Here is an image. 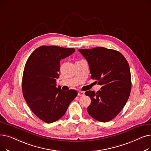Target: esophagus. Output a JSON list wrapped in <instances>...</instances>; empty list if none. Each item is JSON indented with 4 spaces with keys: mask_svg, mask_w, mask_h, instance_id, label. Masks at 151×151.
<instances>
[{
    "mask_svg": "<svg viewBox=\"0 0 151 151\" xmlns=\"http://www.w3.org/2000/svg\"><path fill=\"white\" fill-rule=\"evenodd\" d=\"M84 93L83 91H80L78 92V96H84Z\"/></svg>",
    "mask_w": 151,
    "mask_h": 151,
    "instance_id": "1",
    "label": "esophagus"
}]
</instances>
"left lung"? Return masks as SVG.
<instances>
[{
  "label": "left lung",
  "instance_id": "1",
  "mask_svg": "<svg viewBox=\"0 0 151 151\" xmlns=\"http://www.w3.org/2000/svg\"><path fill=\"white\" fill-rule=\"evenodd\" d=\"M78 50L88 62L91 78L102 86L96 93H85L91 100L88 112L97 121L107 122L121 112L129 98L132 88L129 64L115 50L98 47Z\"/></svg>",
  "mask_w": 151,
  "mask_h": 151
}]
</instances>
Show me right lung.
<instances>
[{"label": "right lung", "mask_w": 151, "mask_h": 151, "mask_svg": "<svg viewBox=\"0 0 151 151\" xmlns=\"http://www.w3.org/2000/svg\"><path fill=\"white\" fill-rule=\"evenodd\" d=\"M75 51L73 48L42 45L32 52L25 64L22 80L24 98L32 112L45 123L62 118L78 94L74 89L65 91L56 88L60 60Z\"/></svg>", "instance_id": "1"}]
</instances>
